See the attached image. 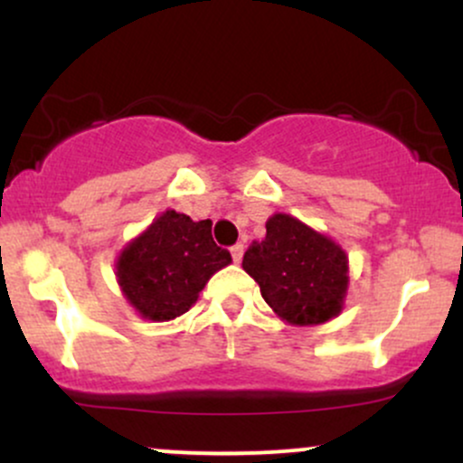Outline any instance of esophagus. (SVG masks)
Segmentation results:
<instances>
[{
    "label": "esophagus",
    "instance_id": "esophagus-1",
    "mask_svg": "<svg viewBox=\"0 0 463 463\" xmlns=\"http://www.w3.org/2000/svg\"><path fill=\"white\" fill-rule=\"evenodd\" d=\"M243 252H246V246H243V243H235V246L231 248L232 261H235V263H241V259H243Z\"/></svg>",
    "mask_w": 463,
    "mask_h": 463
}]
</instances>
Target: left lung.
I'll return each instance as SVG.
<instances>
[{
	"instance_id": "8db88e82",
	"label": "left lung",
	"mask_w": 463,
	"mask_h": 463,
	"mask_svg": "<svg viewBox=\"0 0 463 463\" xmlns=\"http://www.w3.org/2000/svg\"><path fill=\"white\" fill-rule=\"evenodd\" d=\"M265 228V239L252 241L241 263L261 287L263 300L294 326L337 317L350 283L346 250L294 215L274 213Z\"/></svg>"
}]
</instances>
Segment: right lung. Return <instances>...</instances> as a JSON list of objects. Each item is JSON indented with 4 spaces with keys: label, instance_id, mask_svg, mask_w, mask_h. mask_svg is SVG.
Instances as JSON below:
<instances>
[{
    "label": "right lung",
    "instance_id": "right-lung-1",
    "mask_svg": "<svg viewBox=\"0 0 463 463\" xmlns=\"http://www.w3.org/2000/svg\"><path fill=\"white\" fill-rule=\"evenodd\" d=\"M211 220L194 222L167 209L117 257V283L143 320L169 322L187 313L209 279L232 263L211 235Z\"/></svg>",
    "mask_w": 463,
    "mask_h": 463
}]
</instances>
